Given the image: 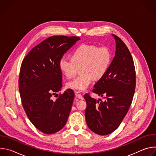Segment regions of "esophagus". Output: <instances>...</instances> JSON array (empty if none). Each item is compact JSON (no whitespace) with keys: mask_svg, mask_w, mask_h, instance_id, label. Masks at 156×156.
Instances as JSON below:
<instances>
[{"mask_svg":"<svg viewBox=\"0 0 156 156\" xmlns=\"http://www.w3.org/2000/svg\"><path fill=\"white\" fill-rule=\"evenodd\" d=\"M75 95L78 97V98H79V99H84L83 97V96H82V94H81L80 92H78V91L75 92Z\"/></svg>","mask_w":156,"mask_h":156,"instance_id":"34e87169","label":"esophagus"}]
</instances>
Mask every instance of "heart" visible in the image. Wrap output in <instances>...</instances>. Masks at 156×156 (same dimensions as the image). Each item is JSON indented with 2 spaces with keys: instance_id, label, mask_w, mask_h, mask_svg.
Returning <instances> with one entry per match:
<instances>
[{
  "instance_id": "heart-1",
  "label": "heart",
  "mask_w": 156,
  "mask_h": 156,
  "mask_svg": "<svg viewBox=\"0 0 156 156\" xmlns=\"http://www.w3.org/2000/svg\"><path fill=\"white\" fill-rule=\"evenodd\" d=\"M72 57L61 58L59 68L68 78H72L81 67L82 73L69 81L67 86L82 91L90 86L94 78L99 80L105 75L112 62V54L106 46L99 48L93 44H81L73 51Z\"/></svg>"
}]
</instances>
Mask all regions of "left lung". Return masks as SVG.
Instances as JSON below:
<instances>
[{
  "label": "left lung",
  "instance_id": "1",
  "mask_svg": "<svg viewBox=\"0 0 156 156\" xmlns=\"http://www.w3.org/2000/svg\"><path fill=\"white\" fill-rule=\"evenodd\" d=\"M113 36L116 42L115 57L93 90L106 99L97 101L88 93L84 96L87 125L99 135H108L117 129L129 108L136 87L135 67L131 53L119 37Z\"/></svg>",
  "mask_w": 156,
  "mask_h": 156
}]
</instances>
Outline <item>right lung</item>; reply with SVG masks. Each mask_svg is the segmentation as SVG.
I'll return each instance as SVG.
<instances>
[{"label":"right lung","mask_w":156,"mask_h":156,"mask_svg":"<svg viewBox=\"0 0 156 156\" xmlns=\"http://www.w3.org/2000/svg\"><path fill=\"white\" fill-rule=\"evenodd\" d=\"M78 36H52L33 48L22 61L18 80L21 100L33 125L46 134L60 131L69 118L75 94L68 89L60 91L62 75L59 61L74 44Z\"/></svg>","instance_id":"add662e5"}]
</instances>
